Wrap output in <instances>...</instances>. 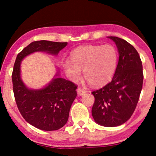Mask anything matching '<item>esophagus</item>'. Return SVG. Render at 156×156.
Instances as JSON below:
<instances>
[{
    "instance_id": "esophagus-1",
    "label": "esophagus",
    "mask_w": 156,
    "mask_h": 156,
    "mask_svg": "<svg viewBox=\"0 0 156 156\" xmlns=\"http://www.w3.org/2000/svg\"><path fill=\"white\" fill-rule=\"evenodd\" d=\"M77 92H78V94L79 95H83V94H85L86 92H87V91H86L85 90L83 89V88H81V87H78V89H77Z\"/></svg>"
}]
</instances>
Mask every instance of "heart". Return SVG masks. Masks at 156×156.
Returning a JSON list of instances; mask_svg holds the SVG:
<instances>
[{
  "label": "heart",
  "instance_id": "obj_1",
  "mask_svg": "<svg viewBox=\"0 0 156 156\" xmlns=\"http://www.w3.org/2000/svg\"><path fill=\"white\" fill-rule=\"evenodd\" d=\"M71 59L63 63L69 78L78 80L83 71L88 83L98 87L113 78L117 68L118 52L112 44L83 45L71 53Z\"/></svg>",
  "mask_w": 156,
  "mask_h": 156
}]
</instances>
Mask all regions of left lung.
I'll return each mask as SVG.
<instances>
[{
	"label": "left lung",
	"mask_w": 156,
	"mask_h": 156,
	"mask_svg": "<svg viewBox=\"0 0 156 156\" xmlns=\"http://www.w3.org/2000/svg\"><path fill=\"white\" fill-rule=\"evenodd\" d=\"M119 60L112 80L92 93L94 102L92 115L95 122L104 127H116L128 120L137 105L143 85L141 60L128 42L115 36Z\"/></svg>",
	"instance_id": "left-lung-1"
}]
</instances>
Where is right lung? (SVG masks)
Returning <instances> with one entry per match:
<instances>
[{
  "label": "right lung",
  "mask_w": 156,
  "mask_h": 156,
  "mask_svg": "<svg viewBox=\"0 0 156 156\" xmlns=\"http://www.w3.org/2000/svg\"><path fill=\"white\" fill-rule=\"evenodd\" d=\"M66 45L67 42L34 41L19 53L14 64L12 80L17 108L27 122L42 130L52 131L64 126L77 96V85L66 79L55 78L43 89H28L20 78L21 61L38 51L57 55Z\"/></svg>",
  "instance_id": "add662e5"
}]
</instances>
